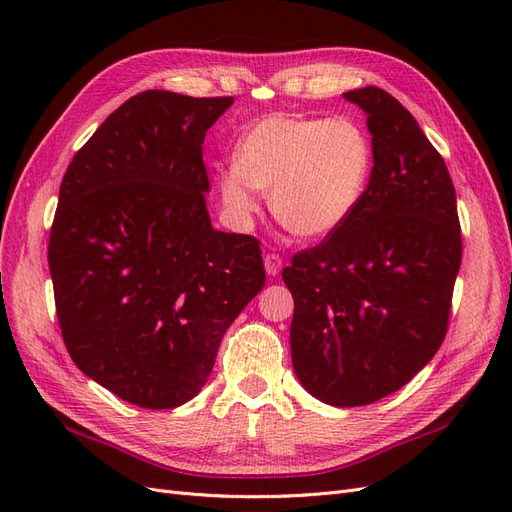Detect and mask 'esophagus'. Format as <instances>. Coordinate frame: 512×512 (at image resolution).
Segmentation results:
<instances>
[{
  "label": "esophagus",
  "instance_id": "obj_1",
  "mask_svg": "<svg viewBox=\"0 0 512 512\" xmlns=\"http://www.w3.org/2000/svg\"><path fill=\"white\" fill-rule=\"evenodd\" d=\"M282 267H284V260H282L280 254H267V256H265V269H267V273H269L271 277L280 275Z\"/></svg>",
  "mask_w": 512,
  "mask_h": 512
}]
</instances>
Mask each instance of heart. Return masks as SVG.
Listing matches in <instances>:
<instances>
[{"mask_svg": "<svg viewBox=\"0 0 512 512\" xmlns=\"http://www.w3.org/2000/svg\"><path fill=\"white\" fill-rule=\"evenodd\" d=\"M235 170L224 173V203L252 213V190L271 192V211L290 235L324 239L359 209L374 170V147L352 117L277 113L256 121L239 138Z\"/></svg>", "mask_w": 512, "mask_h": 512, "instance_id": "obj_1", "label": "heart"}]
</instances>
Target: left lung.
<instances>
[{"label": "left lung", "instance_id": "obj_1", "mask_svg": "<svg viewBox=\"0 0 512 512\" xmlns=\"http://www.w3.org/2000/svg\"><path fill=\"white\" fill-rule=\"evenodd\" d=\"M344 98L367 115V192L342 228L292 256L282 280L294 297V374L324 404L354 408L399 391L442 346L461 228L448 168L410 111L380 87Z\"/></svg>", "mask_w": 512, "mask_h": 512}]
</instances>
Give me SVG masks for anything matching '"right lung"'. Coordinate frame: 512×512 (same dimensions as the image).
<instances>
[{"label": "right lung", "instance_id": "right-lung-1", "mask_svg": "<svg viewBox=\"0 0 512 512\" xmlns=\"http://www.w3.org/2000/svg\"><path fill=\"white\" fill-rule=\"evenodd\" d=\"M232 102L143 91L61 181L49 239L59 329L74 365L128 404L196 397L265 286L258 239L215 230L205 203V134Z\"/></svg>", "mask_w": 512, "mask_h": 512}]
</instances>
